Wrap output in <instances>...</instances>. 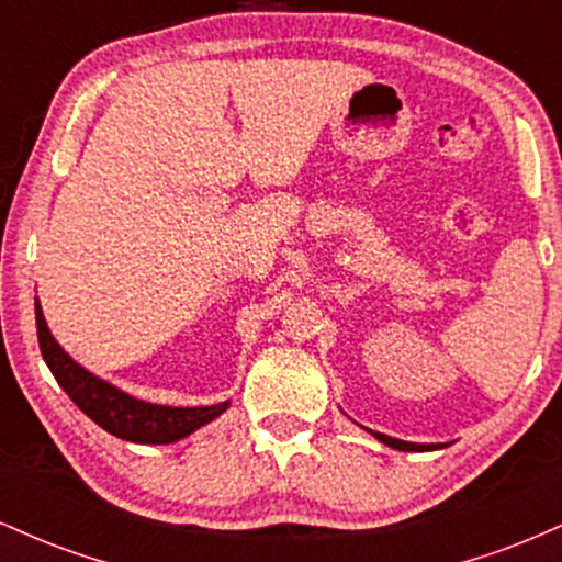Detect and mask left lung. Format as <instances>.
I'll return each mask as SVG.
<instances>
[{
	"label": "left lung",
	"mask_w": 562,
	"mask_h": 562,
	"mask_svg": "<svg viewBox=\"0 0 562 562\" xmlns=\"http://www.w3.org/2000/svg\"><path fill=\"white\" fill-rule=\"evenodd\" d=\"M378 441H383L385 447L398 449V451H423V449H436V443H409V441H398V438H391L385 434H375Z\"/></svg>",
	"instance_id": "1"
}]
</instances>
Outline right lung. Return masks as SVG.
<instances>
[{"label": "right lung", "mask_w": 562, "mask_h": 562, "mask_svg": "<svg viewBox=\"0 0 562 562\" xmlns=\"http://www.w3.org/2000/svg\"><path fill=\"white\" fill-rule=\"evenodd\" d=\"M36 335L42 357L60 389L68 393L89 420H94L108 434L124 438L134 443H171L179 438L190 436L200 425L211 423L214 417L227 409L229 402L214 406H160L147 404L139 398L128 396L105 380L94 378L57 346V340L49 335L47 322H44L42 306L36 301Z\"/></svg>", "instance_id": "right-lung-1"}]
</instances>
